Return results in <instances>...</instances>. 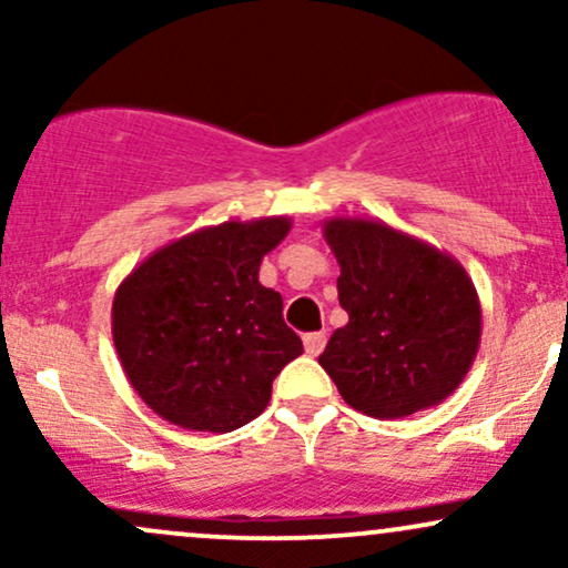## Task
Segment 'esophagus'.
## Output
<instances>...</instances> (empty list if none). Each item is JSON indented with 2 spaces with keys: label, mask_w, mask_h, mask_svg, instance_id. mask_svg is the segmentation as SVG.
I'll use <instances>...</instances> for the list:
<instances>
[{
  "label": "esophagus",
  "mask_w": 568,
  "mask_h": 568,
  "mask_svg": "<svg viewBox=\"0 0 568 568\" xmlns=\"http://www.w3.org/2000/svg\"><path fill=\"white\" fill-rule=\"evenodd\" d=\"M325 342H328V338H325L323 331H315V334H306V336H304V349H306V355H312V357L321 355V352L325 349Z\"/></svg>",
  "instance_id": "34e87169"
}]
</instances>
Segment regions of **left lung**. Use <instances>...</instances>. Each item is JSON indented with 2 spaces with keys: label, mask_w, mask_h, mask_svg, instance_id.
<instances>
[{
  "label": "left lung",
  "mask_w": 568,
  "mask_h": 568,
  "mask_svg": "<svg viewBox=\"0 0 568 568\" xmlns=\"http://www.w3.org/2000/svg\"><path fill=\"white\" fill-rule=\"evenodd\" d=\"M323 237L349 321L317 363L344 403L400 419L446 400L480 347V302L465 266L374 219H328Z\"/></svg>",
  "instance_id": "obj_1"
}]
</instances>
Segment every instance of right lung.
Listing matches in <instances>:
<instances>
[{"instance_id": "right-lung-1", "label": "right lung", "mask_w": 568, "mask_h": 568, "mask_svg": "<svg viewBox=\"0 0 568 568\" xmlns=\"http://www.w3.org/2000/svg\"><path fill=\"white\" fill-rule=\"evenodd\" d=\"M291 232L288 216L224 221L143 258L112 302L128 382L154 414L197 433H232L270 406L272 382L304 352L283 296L258 266Z\"/></svg>"}]
</instances>
